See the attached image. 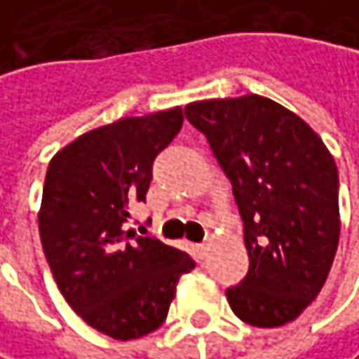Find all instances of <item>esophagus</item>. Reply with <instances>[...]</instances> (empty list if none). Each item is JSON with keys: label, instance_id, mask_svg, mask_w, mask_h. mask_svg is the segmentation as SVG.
<instances>
[{"label": "esophagus", "instance_id": "obj_1", "mask_svg": "<svg viewBox=\"0 0 359 359\" xmlns=\"http://www.w3.org/2000/svg\"><path fill=\"white\" fill-rule=\"evenodd\" d=\"M208 248H210V245H205V243H203V245H199V250H201V255H205V252H208Z\"/></svg>", "mask_w": 359, "mask_h": 359}]
</instances>
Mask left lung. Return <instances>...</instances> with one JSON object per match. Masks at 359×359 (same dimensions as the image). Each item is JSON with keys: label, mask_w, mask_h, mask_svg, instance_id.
<instances>
[{"label": "left lung", "mask_w": 359, "mask_h": 359, "mask_svg": "<svg viewBox=\"0 0 359 359\" xmlns=\"http://www.w3.org/2000/svg\"><path fill=\"white\" fill-rule=\"evenodd\" d=\"M232 184L248 271L226 290L252 327H281L318 296L339 245V175L323 140L269 98L187 104Z\"/></svg>", "instance_id": "left-lung-1"}]
</instances>
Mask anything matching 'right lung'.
<instances>
[{
	"mask_svg": "<svg viewBox=\"0 0 359 359\" xmlns=\"http://www.w3.org/2000/svg\"><path fill=\"white\" fill-rule=\"evenodd\" d=\"M180 127V107L121 118L83 133L47 168L39 230L50 273L67 304L113 339L156 331L179 277L195 267L179 248L125 230Z\"/></svg>",
	"mask_w": 359,
	"mask_h": 359,
	"instance_id": "add662e5",
	"label": "right lung"
}]
</instances>
